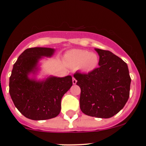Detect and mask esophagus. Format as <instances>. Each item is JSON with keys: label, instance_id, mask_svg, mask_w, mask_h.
I'll list each match as a JSON object with an SVG mask.
<instances>
[{"label": "esophagus", "instance_id": "34e87169", "mask_svg": "<svg viewBox=\"0 0 146 146\" xmlns=\"http://www.w3.org/2000/svg\"><path fill=\"white\" fill-rule=\"evenodd\" d=\"M76 82H77V80H76V79L74 77H73V85H76Z\"/></svg>", "mask_w": 146, "mask_h": 146}]
</instances>
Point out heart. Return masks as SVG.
Listing matches in <instances>:
<instances>
[{
  "instance_id": "heart-1",
  "label": "heart",
  "mask_w": 146,
  "mask_h": 146,
  "mask_svg": "<svg viewBox=\"0 0 146 146\" xmlns=\"http://www.w3.org/2000/svg\"><path fill=\"white\" fill-rule=\"evenodd\" d=\"M67 64L73 68H78L85 73H90L98 68L99 57L98 54L82 49H73L65 57Z\"/></svg>"
}]
</instances>
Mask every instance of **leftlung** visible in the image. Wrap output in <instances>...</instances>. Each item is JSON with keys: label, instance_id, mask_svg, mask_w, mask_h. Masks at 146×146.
<instances>
[{"label": "left lung", "instance_id": "8db88e82", "mask_svg": "<svg viewBox=\"0 0 146 146\" xmlns=\"http://www.w3.org/2000/svg\"><path fill=\"white\" fill-rule=\"evenodd\" d=\"M95 49L100 56L99 67L88 74L73 75L81 90L80 108L90 117L110 118L127 102L131 79L121 58L110 51Z\"/></svg>", "mask_w": 146, "mask_h": 146}]
</instances>
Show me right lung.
I'll return each mask as SVG.
<instances>
[{
  "label": "right lung",
  "mask_w": 146,
  "mask_h": 146,
  "mask_svg": "<svg viewBox=\"0 0 146 146\" xmlns=\"http://www.w3.org/2000/svg\"><path fill=\"white\" fill-rule=\"evenodd\" d=\"M56 50L35 47L25 50L13 65L9 92L16 108L32 120L54 118L61 111V99L73 85L71 76H49L38 80L39 61L51 57Z\"/></svg>",
  "instance_id": "obj_1"
}]
</instances>
